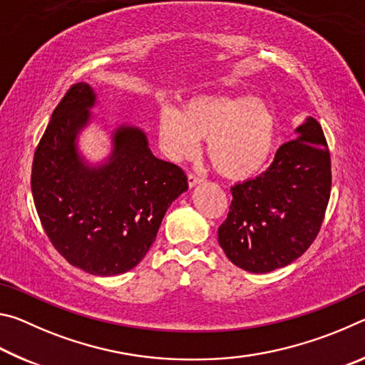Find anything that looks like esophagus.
Here are the masks:
<instances>
[{
  "mask_svg": "<svg viewBox=\"0 0 365 365\" xmlns=\"http://www.w3.org/2000/svg\"><path fill=\"white\" fill-rule=\"evenodd\" d=\"M201 182H202L201 177H196V175H193V174H188V185H190V188L196 187V185H200Z\"/></svg>",
  "mask_w": 365,
  "mask_h": 365,
  "instance_id": "esophagus-1",
  "label": "esophagus"
}]
</instances>
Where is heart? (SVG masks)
<instances>
[{"label":"heart","mask_w":365,"mask_h":365,"mask_svg":"<svg viewBox=\"0 0 365 365\" xmlns=\"http://www.w3.org/2000/svg\"><path fill=\"white\" fill-rule=\"evenodd\" d=\"M159 143L165 156L180 163L201 151L220 175L243 180L261 172L274 151L277 119L267 103L250 96H196L182 110L163 104L158 115Z\"/></svg>","instance_id":"obj_1"}]
</instances>
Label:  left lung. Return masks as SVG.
Here are the masks:
<instances>
[{"label": "left lung", "instance_id": "left-lung-1", "mask_svg": "<svg viewBox=\"0 0 365 365\" xmlns=\"http://www.w3.org/2000/svg\"><path fill=\"white\" fill-rule=\"evenodd\" d=\"M331 187L322 127L307 115L261 175L232 187L219 245L240 269L267 274L296 261L322 225Z\"/></svg>", "mask_w": 365, "mask_h": 365}]
</instances>
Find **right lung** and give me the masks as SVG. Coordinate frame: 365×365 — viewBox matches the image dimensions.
Listing matches in <instances>:
<instances>
[{
	"instance_id": "add662e5",
	"label": "right lung",
	"mask_w": 365,
	"mask_h": 365,
	"mask_svg": "<svg viewBox=\"0 0 365 365\" xmlns=\"http://www.w3.org/2000/svg\"><path fill=\"white\" fill-rule=\"evenodd\" d=\"M96 91L85 82L61 100L35 151L32 195L59 255L91 275L109 277L146 256L188 182L178 165L154 156L148 135L132 123L110 128L103 159L86 158L80 135L96 122Z\"/></svg>"
}]
</instances>
